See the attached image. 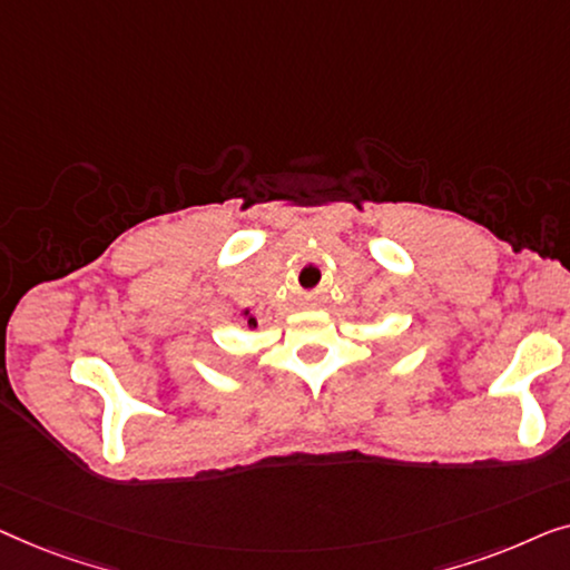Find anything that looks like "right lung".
I'll return each instance as SVG.
<instances>
[{"label":"right lung","instance_id":"add662e5","mask_svg":"<svg viewBox=\"0 0 570 570\" xmlns=\"http://www.w3.org/2000/svg\"><path fill=\"white\" fill-rule=\"evenodd\" d=\"M247 323H250V325H253V327H255V320H253V317H250V320H247Z\"/></svg>","mask_w":570,"mask_h":570}]
</instances>
